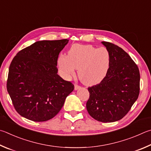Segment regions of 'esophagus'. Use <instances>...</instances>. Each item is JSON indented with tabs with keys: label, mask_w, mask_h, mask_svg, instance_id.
<instances>
[{
	"label": "esophagus",
	"mask_w": 151,
	"mask_h": 151,
	"mask_svg": "<svg viewBox=\"0 0 151 151\" xmlns=\"http://www.w3.org/2000/svg\"><path fill=\"white\" fill-rule=\"evenodd\" d=\"M81 88V86H79V85L76 84H75V90H78V88Z\"/></svg>",
	"instance_id": "34e87169"
}]
</instances>
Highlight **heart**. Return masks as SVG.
Wrapping results in <instances>:
<instances>
[{
    "label": "heart",
    "instance_id": "obj_1",
    "mask_svg": "<svg viewBox=\"0 0 151 151\" xmlns=\"http://www.w3.org/2000/svg\"><path fill=\"white\" fill-rule=\"evenodd\" d=\"M110 56L105 47L96 48L94 46L73 45L68 55H61L58 59L60 70L68 77L75 75L78 70L81 81L88 86L100 83L109 69Z\"/></svg>",
    "mask_w": 151,
    "mask_h": 151
}]
</instances>
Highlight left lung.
<instances>
[{
	"mask_svg": "<svg viewBox=\"0 0 151 151\" xmlns=\"http://www.w3.org/2000/svg\"><path fill=\"white\" fill-rule=\"evenodd\" d=\"M109 51L110 63L99 84L88 88L90 93L86 109L98 122L107 123L122 119L137 100L140 73L131 57L119 46L102 42Z\"/></svg>",
	"mask_w": 151,
	"mask_h": 151,
	"instance_id": "left-lung-1",
	"label": "left lung"
}]
</instances>
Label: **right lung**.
Wrapping results in <instances>:
<instances>
[{
  "mask_svg": "<svg viewBox=\"0 0 151 151\" xmlns=\"http://www.w3.org/2000/svg\"><path fill=\"white\" fill-rule=\"evenodd\" d=\"M68 40L39 41L22 49L10 65L6 88L18 113L45 122L61 110L74 84L57 75L59 53Z\"/></svg>",
  "mask_w": 151,
  "mask_h": 151,
  "instance_id": "obj_1",
  "label": "right lung"
}]
</instances>
